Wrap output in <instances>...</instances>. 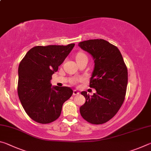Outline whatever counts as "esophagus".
Masks as SVG:
<instances>
[{
	"label": "esophagus",
	"mask_w": 151,
	"mask_h": 151,
	"mask_svg": "<svg viewBox=\"0 0 151 151\" xmlns=\"http://www.w3.org/2000/svg\"><path fill=\"white\" fill-rule=\"evenodd\" d=\"M79 93H79V92L77 91L76 90H74V91H73V95H74V96L78 95Z\"/></svg>",
	"instance_id": "esophagus-1"
}]
</instances>
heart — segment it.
Listing matches in <instances>:
<instances>
[{
	"label": "heart",
	"mask_w": 151,
	"mask_h": 151,
	"mask_svg": "<svg viewBox=\"0 0 151 151\" xmlns=\"http://www.w3.org/2000/svg\"><path fill=\"white\" fill-rule=\"evenodd\" d=\"M83 58H88L87 56L83 52H79L77 53V55L76 56V60H79L81 59H83Z\"/></svg>",
	"instance_id": "heart-1"
}]
</instances>
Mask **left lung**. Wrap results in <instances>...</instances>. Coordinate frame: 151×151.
Returning <instances> with one entry per match:
<instances>
[{
	"mask_svg": "<svg viewBox=\"0 0 151 151\" xmlns=\"http://www.w3.org/2000/svg\"><path fill=\"white\" fill-rule=\"evenodd\" d=\"M78 46L94 60L89 86L96 91L91 96L86 91L82 92L86 102L81 106V114L91 124L105 123L117 113L124 101L127 67L119 48L105 40H85Z\"/></svg>",
	"mask_w": 151,
	"mask_h": 151,
	"instance_id": "1",
	"label": "left lung"
}]
</instances>
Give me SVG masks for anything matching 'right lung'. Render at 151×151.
I'll use <instances>...</instances> for the list:
<instances>
[{"label": "right lung", "mask_w": 151, "mask_h": 151, "mask_svg": "<svg viewBox=\"0 0 151 151\" xmlns=\"http://www.w3.org/2000/svg\"><path fill=\"white\" fill-rule=\"evenodd\" d=\"M75 44L37 46L28 51L19 66L17 92L25 112L35 122L50 123L60 116L63 104L72 96L68 86L51 87L52 75Z\"/></svg>", "instance_id": "add662e5"}]
</instances>
